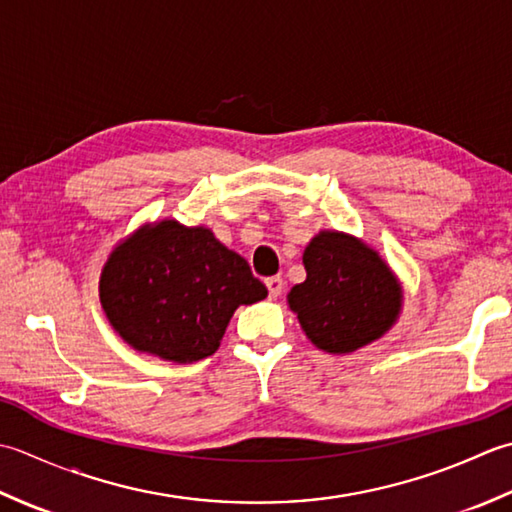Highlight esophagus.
<instances>
[{
	"instance_id": "34e87169",
	"label": "esophagus",
	"mask_w": 512,
	"mask_h": 512,
	"mask_svg": "<svg viewBox=\"0 0 512 512\" xmlns=\"http://www.w3.org/2000/svg\"><path fill=\"white\" fill-rule=\"evenodd\" d=\"M265 285H267L269 296L271 298H278L280 294H283V289H285V280L280 278V276H271V278L265 280Z\"/></svg>"
}]
</instances>
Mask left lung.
Segmentation results:
<instances>
[{
    "label": "left lung",
    "mask_w": 512,
    "mask_h": 512,
    "mask_svg": "<svg viewBox=\"0 0 512 512\" xmlns=\"http://www.w3.org/2000/svg\"><path fill=\"white\" fill-rule=\"evenodd\" d=\"M305 283L289 291V307L318 349L349 353L373 342L398 318L402 289L387 263L340 232H320L302 256Z\"/></svg>",
    "instance_id": "1"
}]
</instances>
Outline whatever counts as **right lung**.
<instances>
[{"instance_id":"right-lung-1","label":"right lung","mask_w":512,"mask_h":512,"mask_svg":"<svg viewBox=\"0 0 512 512\" xmlns=\"http://www.w3.org/2000/svg\"><path fill=\"white\" fill-rule=\"evenodd\" d=\"M99 291L125 342L172 362L212 356L238 305L267 296L243 256L210 229L176 221L139 229L114 249Z\"/></svg>"}]
</instances>
